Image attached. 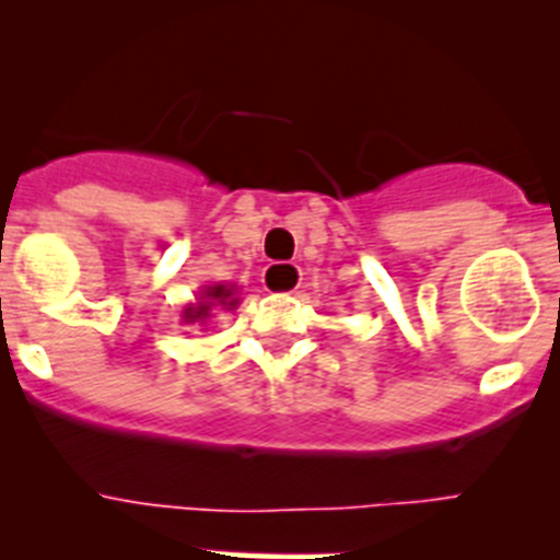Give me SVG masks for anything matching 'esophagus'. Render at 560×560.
Returning <instances> with one entry per match:
<instances>
[{"mask_svg":"<svg viewBox=\"0 0 560 560\" xmlns=\"http://www.w3.org/2000/svg\"><path fill=\"white\" fill-rule=\"evenodd\" d=\"M300 269L291 264H271L264 271V289L271 294H291V291L300 289Z\"/></svg>","mask_w":560,"mask_h":560,"instance_id":"34e87169","label":"esophagus"}]
</instances>
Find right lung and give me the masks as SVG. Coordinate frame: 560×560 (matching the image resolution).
Returning a JSON list of instances; mask_svg holds the SVG:
<instances>
[{"mask_svg": "<svg viewBox=\"0 0 560 560\" xmlns=\"http://www.w3.org/2000/svg\"><path fill=\"white\" fill-rule=\"evenodd\" d=\"M237 300H235V289L232 285H210V289H205V294L199 296V303L196 305H187L185 314H182V319L185 323H199L205 325L207 319L212 316V308H235Z\"/></svg>", "mask_w": 560, "mask_h": 560, "instance_id": "obj_1", "label": "right lung"}]
</instances>
